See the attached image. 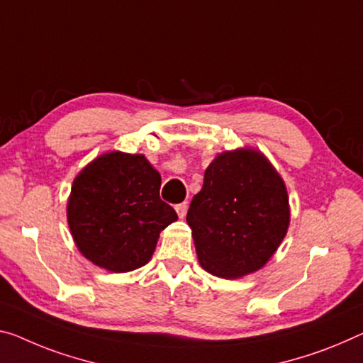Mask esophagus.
Listing matches in <instances>:
<instances>
[{"label":"esophagus","instance_id":"34e87169","mask_svg":"<svg viewBox=\"0 0 363 363\" xmlns=\"http://www.w3.org/2000/svg\"><path fill=\"white\" fill-rule=\"evenodd\" d=\"M175 211H177V214H178V217H185L186 216V211H188V203L185 201V203H180V204H177L175 206Z\"/></svg>","mask_w":363,"mask_h":363}]
</instances>
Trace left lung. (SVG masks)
I'll return each mask as SVG.
<instances>
[{
	"label": "left lung",
	"mask_w": 363,
	"mask_h": 363,
	"mask_svg": "<svg viewBox=\"0 0 363 363\" xmlns=\"http://www.w3.org/2000/svg\"><path fill=\"white\" fill-rule=\"evenodd\" d=\"M186 222L206 271L224 279L252 274L269 261L287 233L286 185L258 150H227L206 169Z\"/></svg>",
	"instance_id": "1"
}]
</instances>
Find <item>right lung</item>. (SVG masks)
<instances>
[{
    "label": "right lung",
    "instance_id": "1",
    "mask_svg": "<svg viewBox=\"0 0 363 363\" xmlns=\"http://www.w3.org/2000/svg\"><path fill=\"white\" fill-rule=\"evenodd\" d=\"M159 189L160 174L143 154L113 150L92 160L72 182L66 209L79 252L113 272L149 263L159 233L178 219Z\"/></svg>",
    "mask_w": 363,
    "mask_h": 363
}]
</instances>
